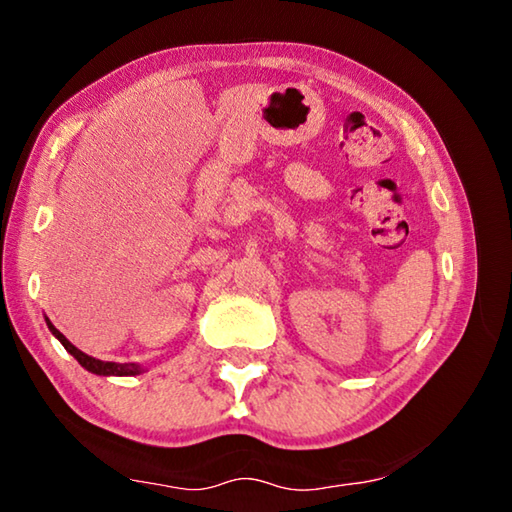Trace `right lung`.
Returning a JSON list of instances; mask_svg holds the SVG:
<instances>
[{"label":"right lung","mask_w":512,"mask_h":512,"mask_svg":"<svg viewBox=\"0 0 512 512\" xmlns=\"http://www.w3.org/2000/svg\"><path fill=\"white\" fill-rule=\"evenodd\" d=\"M47 327L51 329V334L56 336V339L63 343V348L72 354V357L81 363V366L85 368V370H90V372H94V375H103V377H110V375H115V377H128V375H140L142 372V366H137V363H115V361H99V359H94V357H90V354H85V352H81L79 348H76V345H72L69 343L63 334L58 332V329L51 325V320L47 318Z\"/></svg>","instance_id":"1"}]
</instances>
